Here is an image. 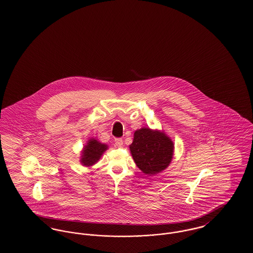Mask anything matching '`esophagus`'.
I'll return each mask as SVG.
<instances>
[{
    "label": "esophagus",
    "instance_id": "esophagus-1",
    "mask_svg": "<svg viewBox=\"0 0 253 253\" xmlns=\"http://www.w3.org/2000/svg\"><path fill=\"white\" fill-rule=\"evenodd\" d=\"M115 143H116V146L121 147V146L123 145V139H122V138H120V137L115 138Z\"/></svg>",
    "mask_w": 253,
    "mask_h": 253
}]
</instances>
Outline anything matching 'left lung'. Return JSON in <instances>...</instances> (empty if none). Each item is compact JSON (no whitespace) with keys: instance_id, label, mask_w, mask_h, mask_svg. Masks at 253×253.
Returning a JSON list of instances; mask_svg holds the SVG:
<instances>
[{"instance_id":"8db88e82","label":"left lung","mask_w":253,"mask_h":253,"mask_svg":"<svg viewBox=\"0 0 253 253\" xmlns=\"http://www.w3.org/2000/svg\"><path fill=\"white\" fill-rule=\"evenodd\" d=\"M129 149L137 167L150 175L164 171L173 159V141L159 130L142 127L135 131Z\"/></svg>"}]
</instances>
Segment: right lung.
<instances>
[{"label": "right lung", "instance_id": "1", "mask_svg": "<svg viewBox=\"0 0 253 253\" xmlns=\"http://www.w3.org/2000/svg\"><path fill=\"white\" fill-rule=\"evenodd\" d=\"M108 149V146L99 142L97 139L91 138L87 141V145L84 147L81 155V164L85 166H93L102 155V153Z\"/></svg>", "mask_w": 253, "mask_h": 253}]
</instances>
